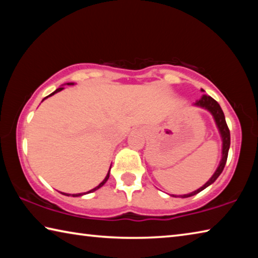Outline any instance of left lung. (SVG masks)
Here are the masks:
<instances>
[{
	"label": "left lung",
	"instance_id": "1",
	"mask_svg": "<svg viewBox=\"0 0 258 258\" xmlns=\"http://www.w3.org/2000/svg\"><path fill=\"white\" fill-rule=\"evenodd\" d=\"M196 104L199 107H203V108H206L207 110H209L212 112V115L214 116V118H215V121L217 124V127L220 130V133L222 135V140H223V157H222V160L220 163V166H218L216 172L214 173V175L211 177V180H209L206 184L203 185L202 187H199L198 190H196L194 192H191L189 195H184V196H180L182 198H187V197H191V196H195L199 194L200 191H203L204 189H206L208 185H211L212 183L215 182L216 178L220 176V174L223 172L224 169V166L226 164V159H228V154H229V148H230V130L228 127V125H226V121H225V117H224V113L223 110H222L220 104L217 103V101H215L212 97H209V95H203V98L199 100V101L196 102Z\"/></svg>",
	"mask_w": 258,
	"mask_h": 258
}]
</instances>
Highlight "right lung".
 Listing matches in <instances>:
<instances>
[{
  "mask_svg": "<svg viewBox=\"0 0 258 258\" xmlns=\"http://www.w3.org/2000/svg\"><path fill=\"white\" fill-rule=\"evenodd\" d=\"M68 84L69 85H72L73 84V83H68ZM63 89V87H59V89H56L55 91H54V92L53 93H51L50 95H52V94H54V93H56V92H60V91L61 90H62ZM50 95H49V97H50ZM47 98V97H46ZM45 99V98H44ZM109 171H110V169H109ZM108 178H109V172H108V174H107V176H106V178H104V180L101 182V183H100V184L97 186V187H94V189H92V190H90L89 192H86V194H90V192H93V191H95V190H98L99 189V187H101L103 184H104V183H106L107 182V180H108ZM63 195H66V196H71V195H67V194H63ZM78 196H82V194H77V195H73V197H78Z\"/></svg>",
  "mask_w": 258,
  "mask_h": 258,
  "instance_id": "right-lung-1",
  "label": "right lung"
}]
</instances>
